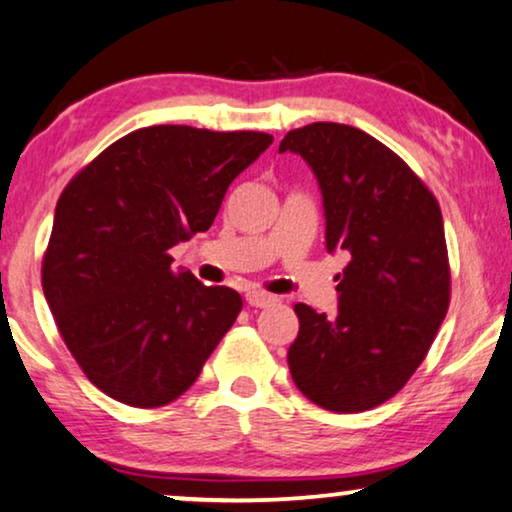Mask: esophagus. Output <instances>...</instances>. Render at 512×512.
I'll return each mask as SVG.
<instances>
[{
    "mask_svg": "<svg viewBox=\"0 0 512 512\" xmlns=\"http://www.w3.org/2000/svg\"><path fill=\"white\" fill-rule=\"evenodd\" d=\"M275 301L277 299L273 294L261 292V289H249V292H246V304H251L256 308H268V306H273Z\"/></svg>",
    "mask_w": 512,
    "mask_h": 512,
    "instance_id": "34e87169",
    "label": "esophagus"
}]
</instances>
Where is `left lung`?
<instances>
[{"label":"left lung","instance_id":"left-lung-1","mask_svg":"<svg viewBox=\"0 0 512 512\" xmlns=\"http://www.w3.org/2000/svg\"><path fill=\"white\" fill-rule=\"evenodd\" d=\"M285 151L318 178L327 251L349 258L337 275V318L294 306L299 337L289 346V372L320 408L361 413L403 389L449 311L441 208L401 156L351 125L289 130Z\"/></svg>","mask_w":512,"mask_h":512}]
</instances>
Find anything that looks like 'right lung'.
Returning a JSON list of instances; mask_svg holds the SVG:
<instances>
[{
    "label": "right lung",
    "instance_id": "right-lung-1",
    "mask_svg": "<svg viewBox=\"0 0 512 512\" xmlns=\"http://www.w3.org/2000/svg\"><path fill=\"white\" fill-rule=\"evenodd\" d=\"M270 144L266 132L151 125L106 147L61 192L44 299L106 396L159 408L197 382L242 296L173 270L168 249L213 225L230 182Z\"/></svg>",
    "mask_w": 512,
    "mask_h": 512
}]
</instances>
